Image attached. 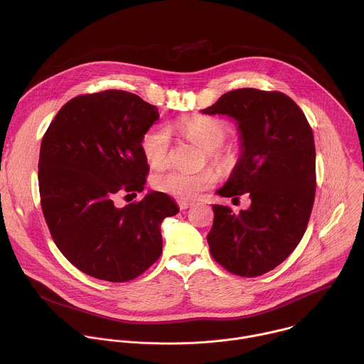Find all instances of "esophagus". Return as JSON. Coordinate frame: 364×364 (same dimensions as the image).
Segmentation results:
<instances>
[{"mask_svg":"<svg viewBox=\"0 0 364 364\" xmlns=\"http://www.w3.org/2000/svg\"><path fill=\"white\" fill-rule=\"evenodd\" d=\"M178 206L181 210H186V208H192L193 203L192 202H188V200H179L178 202Z\"/></svg>","mask_w":364,"mask_h":364,"instance_id":"esophagus-1","label":"esophagus"}]
</instances>
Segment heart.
Masks as SVG:
<instances>
[{
    "label": "heart",
    "mask_w": 364,
    "mask_h": 364,
    "mask_svg": "<svg viewBox=\"0 0 364 364\" xmlns=\"http://www.w3.org/2000/svg\"><path fill=\"white\" fill-rule=\"evenodd\" d=\"M178 129L186 139L206 150V158L215 166L227 169L235 162L234 147L224 144L231 132L227 122L206 114H193L181 119L178 122ZM141 151L151 168L159 169L168 165L172 153L169 129L165 126H153L149 129L141 139ZM217 179L218 175L213 168H206L195 173L171 169L156 175L153 185L159 192L183 200H192L210 189Z\"/></svg>",
    "instance_id": "b5f03b06"
}]
</instances>
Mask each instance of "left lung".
<instances>
[{
    "label": "left lung",
    "instance_id": "8db88e82",
    "mask_svg": "<svg viewBox=\"0 0 364 364\" xmlns=\"http://www.w3.org/2000/svg\"><path fill=\"white\" fill-rule=\"evenodd\" d=\"M202 112L228 114L241 130L242 156L217 193L251 198L240 213L213 206L210 254L230 273L257 277L289 258L307 230L316 185L311 126L279 91L234 90Z\"/></svg>",
    "mask_w": 364,
    "mask_h": 364
}]
</instances>
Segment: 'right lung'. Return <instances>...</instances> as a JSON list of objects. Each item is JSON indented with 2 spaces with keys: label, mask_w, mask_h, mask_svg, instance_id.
I'll use <instances>...</instances> for the list:
<instances>
[{
  "label": "right lung",
  "mask_w": 364,
  "mask_h": 364,
  "mask_svg": "<svg viewBox=\"0 0 364 364\" xmlns=\"http://www.w3.org/2000/svg\"><path fill=\"white\" fill-rule=\"evenodd\" d=\"M156 119L154 105L106 90L68 101L42 139L39 192L53 241L95 279L143 274L161 257L162 220L179 211L162 192L122 208L113 203L120 192H143L150 168L141 139Z\"/></svg>",
  "instance_id": "add662e5"
}]
</instances>
